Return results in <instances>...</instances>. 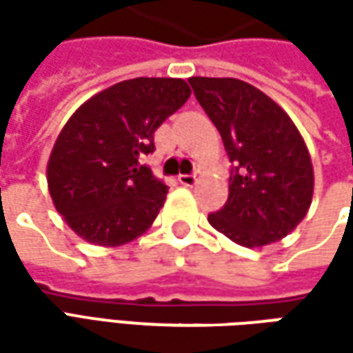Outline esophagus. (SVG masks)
<instances>
[{"mask_svg": "<svg viewBox=\"0 0 353 353\" xmlns=\"http://www.w3.org/2000/svg\"><path fill=\"white\" fill-rule=\"evenodd\" d=\"M198 176H200V172H192V174H179V183L184 184V186H192V184L196 183Z\"/></svg>", "mask_w": 353, "mask_h": 353, "instance_id": "obj_1", "label": "esophagus"}]
</instances>
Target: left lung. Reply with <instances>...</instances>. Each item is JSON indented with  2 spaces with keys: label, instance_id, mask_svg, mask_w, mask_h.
Here are the masks:
<instances>
[{
  "label": "left lung",
  "instance_id": "1",
  "mask_svg": "<svg viewBox=\"0 0 353 353\" xmlns=\"http://www.w3.org/2000/svg\"><path fill=\"white\" fill-rule=\"evenodd\" d=\"M222 135L234 169L214 230L243 248H263L291 234L312 202L314 172L305 139L285 110L237 78H188Z\"/></svg>",
  "mask_w": 353,
  "mask_h": 353
}]
</instances>
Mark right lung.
<instances>
[{
    "mask_svg": "<svg viewBox=\"0 0 353 353\" xmlns=\"http://www.w3.org/2000/svg\"><path fill=\"white\" fill-rule=\"evenodd\" d=\"M188 98L181 78H133L76 110L47 165L52 204L72 232L116 248L151 228L169 188L139 159L155 151L157 128Z\"/></svg>",
    "mask_w": 353,
    "mask_h": 353,
    "instance_id": "1",
    "label": "right lung"
}]
</instances>
